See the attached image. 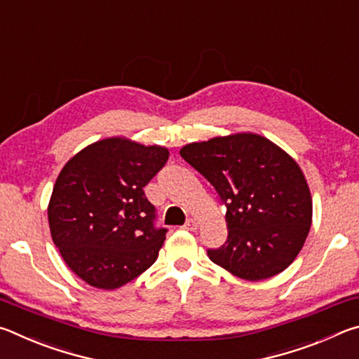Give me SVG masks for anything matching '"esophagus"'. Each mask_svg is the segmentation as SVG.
<instances>
[{
	"label": "esophagus",
	"instance_id": "34e87169",
	"mask_svg": "<svg viewBox=\"0 0 359 359\" xmlns=\"http://www.w3.org/2000/svg\"><path fill=\"white\" fill-rule=\"evenodd\" d=\"M196 228H198V222L193 220V218H191V220H188V222L184 224V229H188V231H194Z\"/></svg>",
	"mask_w": 359,
	"mask_h": 359
}]
</instances>
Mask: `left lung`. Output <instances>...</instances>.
<instances>
[{
    "label": "left lung",
    "mask_w": 359,
    "mask_h": 359,
    "mask_svg": "<svg viewBox=\"0 0 359 359\" xmlns=\"http://www.w3.org/2000/svg\"><path fill=\"white\" fill-rule=\"evenodd\" d=\"M180 156L215 188L228 238L209 258L258 282L287 269L312 223V198L297 163L269 139L241 133L188 144Z\"/></svg>",
    "instance_id": "left-lung-1"
}]
</instances>
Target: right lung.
<instances>
[{"instance_id":"right-lung-1","label":"right lung","mask_w":359,"mask_h":359,"mask_svg":"<svg viewBox=\"0 0 359 359\" xmlns=\"http://www.w3.org/2000/svg\"><path fill=\"white\" fill-rule=\"evenodd\" d=\"M169 158L163 147L111 137L66 163L48 203L53 244L88 285L115 290L155 263L166 239L144 187Z\"/></svg>"}]
</instances>
